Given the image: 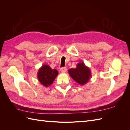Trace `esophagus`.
Segmentation results:
<instances>
[{
    "mask_svg": "<svg viewBox=\"0 0 130 130\" xmlns=\"http://www.w3.org/2000/svg\"><path fill=\"white\" fill-rule=\"evenodd\" d=\"M60 71L62 73H65L67 72V68L66 67H62L60 68Z\"/></svg>",
    "mask_w": 130,
    "mask_h": 130,
    "instance_id": "1",
    "label": "esophagus"
}]
</instances>
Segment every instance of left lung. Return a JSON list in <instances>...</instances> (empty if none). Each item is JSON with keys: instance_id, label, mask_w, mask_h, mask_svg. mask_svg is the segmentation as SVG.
Listing matches in <instances>:
<instances>
[{"instance_id": "8db88e82", "label": "left lung", "mask_w": 130, "mask_h": 130, "mask_svg": "<svg viewBox=\"0 0 130 130\" xmlns=\"http://www.w3.org/2000/svg\"><path fill=\"white\" fill-rule=\"evenodd\" d=\"M68 73L73 79L80 85L87 84L91 77V71L83 62L78 63L75 68L69 69Z\"/></svg>"}]
</instances>
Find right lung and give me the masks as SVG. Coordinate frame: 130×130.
<instances>
[{
    "mask_svg": "<svg viewBox=\"0 0 130 130\" xmlns=\"http://www.w3.org/2000/svg\"><path fill=\"white\" fill-rule=\"evenodd\" d=\"M58 74L56 69H53L48 65L44 64L38 70L37 78L39 82L43 86L47 87L53 83Z\"/></svg>",
    "mask_w": 130,
    "mask_h": 130,
    "instance_id": "right-lung-1",
    "label": "right lung"
}]
</instances>
